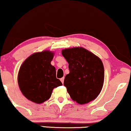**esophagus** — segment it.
Masks as SVG:
<instances>
[{
  "label": "esophagus",
  "mask_w": 131,
  "mask_h": 131,
  "mask_svg": "<svg viewBox=\"0 0 131 131\" xmlns=\"http://www.w3.org/2000/svg\"><path fill=\"white\" fill-rule=\"evenodd\" d=\"M64 77H62V78H61V79H60V81L62 82V83H63V82H64Z\"/></svg>",
  "instance_id": "esophagus-1"
}]
</instances>
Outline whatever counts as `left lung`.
Returning <instances> with one entry per match:
<instances>
[{
  "label": "left lung",
  "instance_id": "left-lung-1",
  "mask_svg": "<svg viewBox=\"0 0 131 131\" xmlns=\"http://www.w3.org/2000/svg\"><path fill=\"white\" fill-rule=\"evenodd\" d=\"M62 54L69 64L63 85L71 98L80 105L94 100L103 85L102 60L83 48L63 49Z\"/></svg>",
  "mask_w": 131,
  "mask_h": 131
}]
</instances>
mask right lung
<instances>
[{
	"mask_svg": "<svg viewBox=\"0 0 131 131\" xmlns=\"http://www.w3.org/2000/svg\"><path fill=\"white\" fill-rule=\"evenodd\" d=\"M54 53L49 51L37 52L23 63L18 75L21 92L28 100L42 103L50 98L54 88L62 86L56 78V70L51 62Z\"/></svg>",
	"mask_w": 131,
	"mask_h": 131,
	"instance_id": "right-lung-1",
	"label": "right lung"
}]
</instances>
